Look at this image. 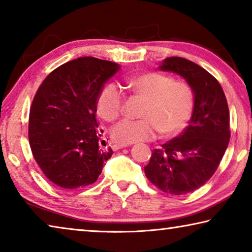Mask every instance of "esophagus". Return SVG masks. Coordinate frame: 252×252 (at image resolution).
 I'll return each instance as SVG.
<instances>
[{
	"instance_id": "34e87169",
	"label": "esophagus",
	"mask_w": 252,
	"mask_h": 252,
	"mask_svg": "<svg viewBox=\"0 0 252 252\" xmlns=\"http://www.w3.org/2000/svg\"><path fill=\"white\" fill-rule=\"evenodd\" d=\"M129 147V144H113L112 146V149L113 150H119V149H123V148H126Z\"/></svg>"
}]
</instances>
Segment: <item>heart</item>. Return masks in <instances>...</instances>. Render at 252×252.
<instances>
[{
  "instance_id": "1",
  "label": "heart",
  "mask_w": 252,
  "mask_h": 252,
  "mask_svg": "<svg viewBox=\"0 0 252 252\" xmlns=\"http://www.w3.org/2000/svg\"><path fill=\"white\" fill-rule=\"evenodd\" d=\"M126 88L144 99L138 120L126 119L112 127L114 141L129 144L179 133L189 122L194 109V91L186 81L159 72H148L126 80ZM97 112L106 121H114L125 108V95L116 84L102 88L96 101Z\"/></svg>"
}]
</instances>
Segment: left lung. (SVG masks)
Returning a JSON list of instances; mask_svg holds the SVG:
<instances>
[{
    "instance_id": "left-lung-1",
    "label": "left lung",
    "mask_w": 252,
    "mask_h": 252,
    "mask_svg": "<svg viewBox=\"0 0 252 252\" xmlns=\"http://www.w3.org/2000/svg\"><path fill=\"white\" fill-rule=\"evenodd\" d=\"M161 70L180 74L194 91L192 118L182 133L152 151L144 173L165 193L197 190L218 169L230 140L229 108L215 76L189 60L171 57Z\"/></svg>"
}]
</instances>
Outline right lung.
I'll return each mask as SVG.
<instances>
[{
    "mask_svg": "<svg viewBox=\"0 0 252 252\" xmlns=\"http://www.w3.org/2000/svg\"><path fill=\"white\" fill-rule=\"evenodd\" d=\"M116 63L93 57L72 60L43 80L32 101L29 142L49 180L64 189L94 183L112 149H101L96 101Z\"/></svg>",
    "mask_w": 252,
    "mask_h": 252,
    "instance_id": "right-lung-1",
    "label": "right lung"
}]
</instances>
